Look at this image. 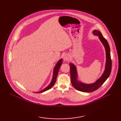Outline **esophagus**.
Wrapping results in <instances>:
<instances>
[{"label": "esophagus", "mask_w": 121, "mask_h": 121, "mask_svg": "<svg viewBox=\"0 0 121 121\" xmlns=\"http://www.w3.org/2000/svg\"><path fill=\"white\" fill-rule=\"evenodd\" d=\"M64 60H66V61H68V60H69V57L68 56H67V55H65V56H64Z\"/></svg>", "instance_id": "esophagus-1"}]
</instances>
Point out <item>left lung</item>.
I'll list each match as a JSON object with an SVG mask.
<instances>
[{
	"label": "left lung",
	"instance_id": "1",
	"mask_svg": "<svg viewBox=\"0 0 121 121\" xmlns=\"http://www.w3.org/2000/svg\"><path fill=\"white\" fill-rule=\"evenodd\" d=\"M93 34L95 35L98 36L99 40L104 44L106 52V65L104 72L101 77L95 82V83L91 84H86L82 83L77 80V72L75 66L72 63H69L70 67V73L71 77V83L73 87L79 91L83 92H92L97 90L106 79L109 77L111 72L112 68V61L111 59V55L110 52V48L107 40L103 37L101 33L98 30H95L93 31Z\"/></svg>",
	"mask_w": 121,
	"mask_h": 121
}]
</instances>
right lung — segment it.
<instances>
[{"label":"right lung","instance_id":"1","mask_svg":"<svg viewBox=\"0 0 121 121\" xmlns=\"http://www.w3.org/2000/svg\"><path fill=\"white\" fill-rule=\"evenodd\" d=\"M62 59H60L58 62H57V63L56 64V66H55V68L54 69L53 78H52V82H51V83H50V84L47 87H46L45 89H43V90H42V91H41L40 92H37V93H42V92H43L46 91H47V90L50 89L51 88H52L53 86V85H54L55 83L56 82V78H57V74H58L59 68H60V67H61V66L62 65Z\"/></svg>","mask_w":121,"mask_h":121}]
</instances>
